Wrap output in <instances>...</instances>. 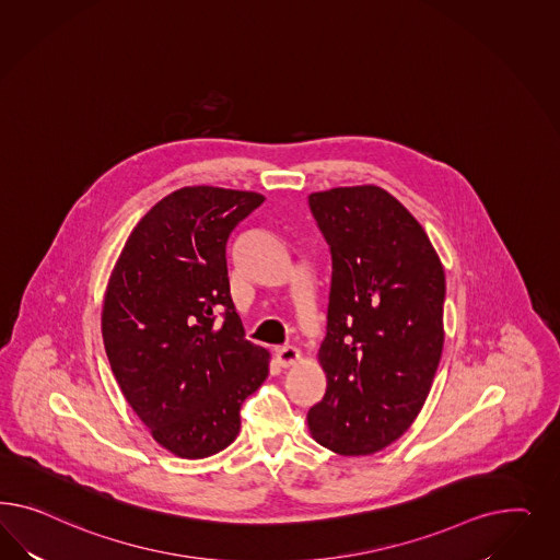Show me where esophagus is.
<instances>
[{
	"mask_svg": "<svg viewBox=\"0 0 560 560\" xmlns=\"http://www.w3.org/2000/svg\"><path fill=\"white\" fill-rule=\"evenodd\" d=\"M300 351L295 349V347H291V345H285V347H279L277 351H275V359H277V363L281 365V368H289V365H293V363H298L300 361Z\"/></svg>",
	"mask_w": 560,
	"mask_h": 560,
	"instance_id": "34e87169",
	"label": "esophagus"
}]
</instances>
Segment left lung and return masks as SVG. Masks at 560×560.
Here are the masks:
<instances>
[{
    "label": "left lung",
    "instance_id": "obj_1",
    "mask_svg": "<svg viewBox=\"0 0 560 560\" xmlns=\"http://www.w3.org/2000/svg\"><path fill=\"white\" fill-rule=\"evenodd\" d=\"M332 256L318 361L324 398L312 438L340 456H370L421 412L443 349L445 272L421 223L384 188L307 197Z\"/></svg>",
    "mask_w": 560,
    "mask_h": 560
}]
</instances>
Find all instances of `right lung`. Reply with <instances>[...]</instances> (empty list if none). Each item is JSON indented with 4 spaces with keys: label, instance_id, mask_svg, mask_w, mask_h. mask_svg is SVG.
<instances>
[{
    "label": "right lung",
    "instance_id": "1",
    "mask_svg": "<svg viewBox=\"0 0 560 560\" xmlns=\"http://www.w3.org/2000/svg\"><path fill=\"white\" fill-rule=\"evenodd\" d=\"M262 201L250 190H174L137 223L108 279L110 368L153 440L178 458H207L236 440L242 402L269 375L228 277L230 236Z\"/></svg>",
    "mask_w": 560,
    "mask_h": 560
}]
</instances>
